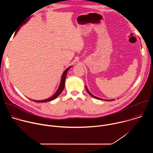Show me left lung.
<instances>
[{
  "label": "left lung",
  "instance_id": "8db88e82",
  "mask_svg": "<svg viewBox=\"0 0 153 153\" xmlns=\"http://www.w3.org/2000/svg\"><path fill=\"white\" fill-rule=\"evenodd\" d=\"M85 88H86V91L88 92V93L91 96V97H93V98H95V99H99V100H106V101H112V100H114V99H113V100H107V99H101V98H99V97H96V96H94V95H93L91 93H90V91L88 90V88H87V87L85 86Z\"/></svg>",
  "mask_w": 153,
  "mask_h": 153
}]
</instances>
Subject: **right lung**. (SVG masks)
<instances>
[{
    "mask_svg": "<svg viewBox=\"0 0 153 153\" xmlns=\"http://www.w3.org/2000/svg\"><path fill=\"white\" fill-rule=\"evenodd\" d=\"M30 19V18H28V19H27L25 21H24V23H23V24H25ZM22 27V26H21ZM20 28H19V29H18V30L15 33V35L17 34V31L19 30V29H20ZM72 66H70V67H68L66 70H65V71H64V72H63V73L62 74V77H61V79H60V84H59V88H58V89H57V90L56 91V92L52 96H51L50 97H49V98H48V99H44V100H33V101H34V102H39V103H43V102H50V101H51V100H54V99H56L57 96H59L60 94H61V93L62 92V91L63 90V88H64V87H65V79H66V76H67V72H68V71L71 68V67Z\"/></svg>",
    "mask_w": 153,
    "mask_h": 153,
    "instance_id": "obj_1",
    "label": "right lung"
}]
</instances>
